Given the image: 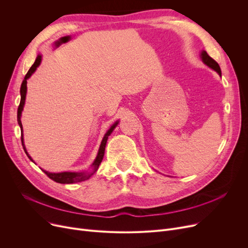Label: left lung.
I'll list each match as a JSON object with an SVG mask.
<instances>
[{
    "label": "left lung",
    "mask_w": 248,
    "mask_h": 248,
    "mask_svg": "<svg viewBox=\"0 0 248 248\" xmlns=\"http://www.w3.org/2000/svg\"><path fill=\"white\" fill-rule=\"evenodd\" d=\"M200 57H201V59H202L203 63H204L205 65H207L208 67L211 68V69H213L214 71H216V72L221 76V69H220L219 64H218V63H217L213 58H211L209 55H208L206 51H204V50H203V51H201Z\"/></svg>",
    "instance_id": "1"
}]
</instances>
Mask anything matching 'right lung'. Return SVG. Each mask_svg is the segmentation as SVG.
<instances>
[{"instance_id":"obj_1","label":"right lung","mask_w":248,"mask_h":248,"mask_svg":"<svg viewBox=\"0 0 248 248\" xmlns=\"http://www.w3.org/2000/svg\"><path fill=\"white\" fill-rule=\"evenodd\" d=\"M41 60H42V56L41 55H38L34 64L31 66V68L29 69V71L27 72V74H26L24 80L21 84V89H20V94H21V101H20V106L18 108V113H17V121H18V124L20 125V128H21V134H22V138H21V140H22V145H23V149L26 153V155H28V158L33 162V159L30 157V155L28 154L27 150H26V147L24 145V139H23V125H22V123H21V115H22V111L24 109V106H25V100H26V93H27V80L29 79V78L31 77V75L36 71L37 67L40 65L41 63ZM119 124V121H116L110 127L108 131L106 133V135H104L102 140H101V144L99 146V149H98V152H97V155H96V158L94 159L93 165H91V169L90 171H84V172H61V173H51V172H48V171H45L42 169V171L51 179L53 180L55 182H57V183H60V184H73V183H78V182H82V181H85V180H88L91 176H93L96 171L97 169L103 159V155H104V151H106V146H107V141H108V137L110 136V134L113 132V129L115 128V126Z\"/></svg>"}]
</instances>
